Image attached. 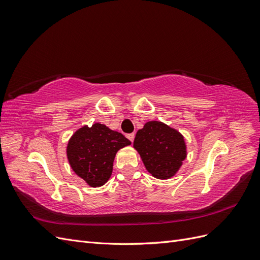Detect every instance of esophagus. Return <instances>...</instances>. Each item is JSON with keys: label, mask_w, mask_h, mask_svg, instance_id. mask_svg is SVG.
<instances>
[{"label": "esophagus", "mask_w": 260, "mask_h": 260, "mask_svg": "<svg viewBox=\"0 0 260 260\" xmlns=\"http://www.w3.org/2000/svg\"><path fill=\"white\" fill-rule=\"evenodd\" d=\"M127 137L131 141V142H133V140H135V133H130V135H128Z\"/></svg>", "instance_id": "34e87169"}]
</instances>
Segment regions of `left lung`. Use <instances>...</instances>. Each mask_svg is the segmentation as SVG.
Returning a JSON list of instances; mask_svg holds the SVG:
<instances>
[{
  "label": "left lung",
  "instance_id": "8db88e82",
  "mask_svg": "<svg viewBox=\"0 0 260 260\" xmlns=\"http://www.w3.org/2000/svg\"><path fill=\"white\" fill-rule=\"evenodd\" d=\"M146 170L157 179L174 177L186 158L181 133L160 121H148L137 132L133 142Z\"/></svg>",
  "mask_w": 260,
  "mask_h": 260
}]
</instances>
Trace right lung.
<instances>
[{"mask_svg":"<svg viewBox=\"0 0 260 260\" xmlns=\"http://www.w3.org/2000/svg\"><path fill=\"white\" fill-rule=\"evenodd\" d=\"M130 144L123 135L105 124L83 125L68 141L67 158L77 176L88 185L99 187L111 178L116 153Z\"/></svg>","mask_w":260,"mask_h":260,"instance_id":"add662e5","label":"right lung"}]
</instances>
